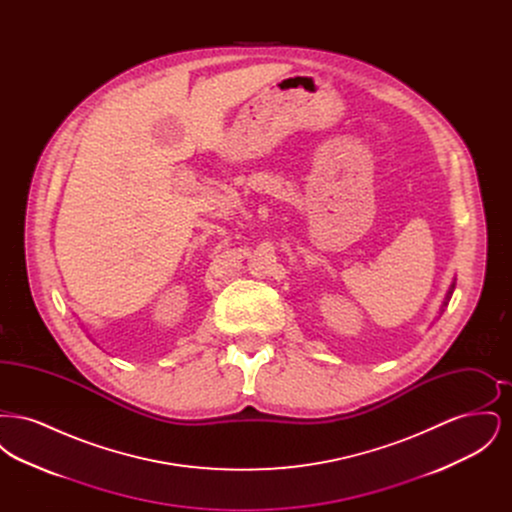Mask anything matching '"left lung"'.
Masks as SVG:
<instances>
[{
    "label": "left lung",
    "mask_w": 512,
    "mask_h": 512,
    "mask_svg": "<svg viewBox=\"0 0 512 512\" xmlns=\"http://www.w3.org/2000/svg\"><path fill=\"white\" fill-rule=\"evenodd\" d=\"M453 290H455V284H451V288H449V292H447V297H445V303H443V305H447V301L451 299V293H453Z\"/></svg>",
    "instance_id": "left-lung-1"
}]
</instances>
